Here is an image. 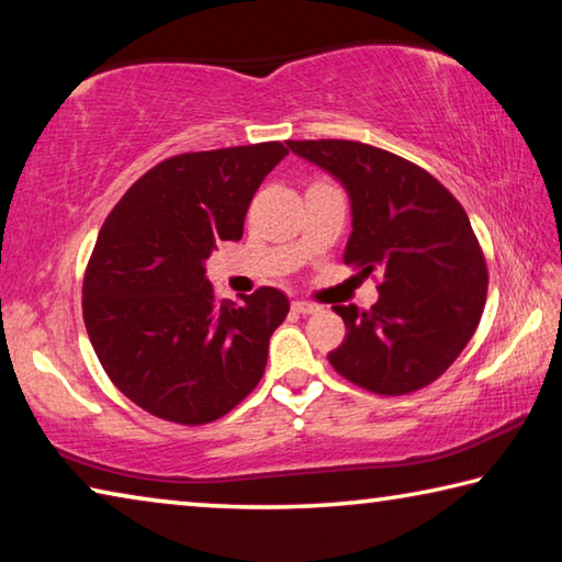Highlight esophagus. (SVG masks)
<instances>
[{
	"instance_id": "esophagus-1",
	"label": "esophagus",
	"mask_w": 562,
	"mask_h": 562,
	"mask_svg": "<svg viewBox=\"0 0 562 562\" xmlns=\"http://www.w3.org/2000/svg\"><path fill=\"white\" fill-rule=\"evenodd\" d=\"M292 310L297 312V315H315V312H319L322 307H319V304H312V302L297 300V302H292Z\"/></svg>"
}]
</instances>
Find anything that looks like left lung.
I'll return each instance as SVG.
<instances>
[{"label":"left lung","mask_w":562,"mask_h":562,"mask_svg":"<svg viewBox=\"0 0 562 562\" xmlns=\"http://www.w3.org/2000/svg\"><path fill=\"white\" fill-rule=\"evenodd\" d=\"M351 203L345 262L382 274L372 310L335 304L347 337L329 364L374 394L416 392L449 369L479 327L488 270L469 215L412 160L359 140H288Z\"/></svg>","instance_id":"obj_1"}]
</instances>
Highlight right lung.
Wrapping results in <instances>:
<instances>
[{
	"label": "right lung",
	"instance_id": "add662e5",
	"mask_svg": "<svg viewBox=\"0 0 562 562\" xmlns=\"http://www.w3.org/2000/svg\"><path fill=\"white\" fill-rule=\"evenodd\" d=\"M278 140L180 154L133 183L109 213L83 274V322L121 394L166 422H215L265 374L272 331L290 312L280 290L217 302L205 260L240 240Z\"/></svg>",
	"mask_w": 562,
	"mask_h": 562
}]
</instances>
